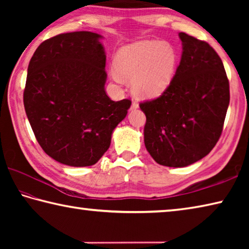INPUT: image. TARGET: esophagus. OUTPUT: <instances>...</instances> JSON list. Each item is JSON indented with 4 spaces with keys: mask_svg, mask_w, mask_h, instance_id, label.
<instances>
[{
    "mask_svg": "<svg viewBox=\"0 0 249 249\" xmlns=\"http://www.w3.org/2000/svg\"><path fill=\"white\" fill-rule=\"evenodd\" d=\"M138 107H140V105H138V103L137 102H135V101H133V103H132V109H137Z\"/></svg>",
    "mask_w": 249,
    "mask_h": 249,
    "instance_id": "obj_1",
    "label": "esophagus"
}]
</instances>
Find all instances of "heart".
Here are the masks:
<instances>
[{"instance_id":"b5f03b06","label":"heart","mask_w":249,"mask_h":249,"mask_svg":"<svg viewBox=\"0 0 249 249\" xmlns=\"http://www.w3.org/2000/svg\"><path fill=\"white\" fill-rule=\"evenodd\" d=\"M177 53L171 45L160 40H141L126 45L116 53L112 77L133 81L135 94L155 98L170 86L177 68Z\"/></svg>"}]
</instances>
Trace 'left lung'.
<instances>
[{
	"label": "left lung",
	"mask_w": 249,
	"mask_h": 249,
	"mask_svg": "<svg viewBox=\"0 0 249 249\" xmlns=\"http://www.w3.org/2000/svg\"><path fill=\"white\" fill-rule=\"evenodd\" d=\"M182 54L170 86L141 103L146 149L159 165L181 168L205 157L220 138L230 104V83L211 46L179 33Z\"/></svg>",
	"instance_id": "left-lung-1"
}]
</instances>
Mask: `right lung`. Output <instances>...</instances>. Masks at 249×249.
I'll use <instances>...</instances> for the list:
<instances>
[{
  "label": "right lung",
  "mask_w": 249,
  "mask_h": 249,
  "mask_svg": "<svg viewBox=\"0 0 249 249\" xmlns=\"http://www.w3.org/2000/svg\"><path fill=\"white\" fill-rule=\"evenodd\" d=\"M102 38L92 32L60 34L41 43L28 65L29 124L45 153L67 166L98 162L132 104L107 95Z\"/></svg>",
  "instance_id": "obj_1"
}]
</instances>
